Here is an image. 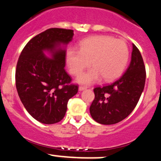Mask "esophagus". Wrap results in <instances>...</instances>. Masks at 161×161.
<instances>
[{
	"label": "esophagus",
	"instance_id": "34e87169",
	"mask_svg": "<svg viewBox=\"0 0 161 161\" xmlns=\"http://www.w3.org/2000/svg\"><path fill=\"white\" fill-rule=\"evenodd\" d=\"M86 89V86H80L79 87V91H82V90H84V89Z\"/></svg>",
	"mask_w": 161,
	"mask_h": 161
}]
</instances>
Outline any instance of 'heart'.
<instances>
[{
  "instance_id": "heart-1",
  "label": "heart",
  "mask_w": 161,
  "mask_h": 161,
  "mask_svg": "<svg viewBox=\"0 0 161 161\" xmlns=\"http://www.w3.org/2000/svg\"><path fill=\"white\" fill-rule=\"evenodd\" d=\"M129 56L127 44L109 36H94L79 43V50L69 49L66 60L70 73L79 75L89 66L93 67L78 78V82L92 84L102 78L107 82L118 79L126 66Z\"/></svg>"
}]
</instances>
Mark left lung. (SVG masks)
Segmentation results:
<instances>
[{
  "label": "left lung",
  "mask_w": 161,
  "mask_h": 161,
  "mask_svg": "<svg viewBox=\"0 0 161 161\" xmlns=\"http://www.w3.org/2000/svg\"><path fill=\"white\" fill-rule=\"evenodd\" d=\"M145 79L144 60L133 44L131 60L122 76L112 84L94 89L95 99L89 108L92 118L102 125H114L128 117L138 102Z\"/></svg>",
  "instance_id": "obj_1"
}]
</instances>
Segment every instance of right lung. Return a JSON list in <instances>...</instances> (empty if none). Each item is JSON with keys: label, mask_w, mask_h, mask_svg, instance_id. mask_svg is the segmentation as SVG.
I'll use <instances>...</instances> for the list:
<instances>
[{"label": "right lung", "mask_w": 161, "mask_h": 161, "mask_svg": "<svg viewBox=\"0 0 161 161\" xmlns=\"http://www.w3.org/2000/svg\"><path fill=\"white\" fill-rule=\"evenodd\" d=\"M73 35L72 30H47L26 43L17 61L16 88L21 102L32 117L46 125L60 121L68 101L78 92V86L70 83L71 77L64 69L66 49L61 47Z\"/></svg>", "instance_id": "right-lung-1"}]
</instances>
